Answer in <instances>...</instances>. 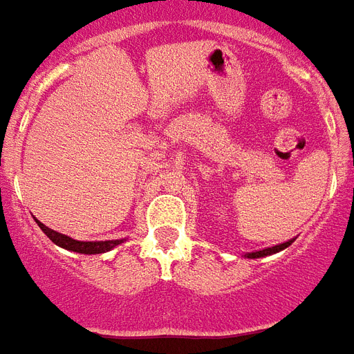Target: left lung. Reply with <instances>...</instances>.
<instances>
[{
  "label": "left lung",
  "mask_w": 354,
  "mask_h": 354,
  "mask_svg": "<svg viewBox=\"0 0 354 354\" xmlns=\"http://www.w3.org/2000/svg\"><path fill=\"white\" fill-rule=\"evenodd\" d=\"M294 239H288L285 243L273 245V247H268V249H262V251H254V252H245V259H262V257H270V254H275V252L283 251L286 249L288 245H292Z\"/></svg>",
  "instance_id": "obj_1"
}]
</instances>
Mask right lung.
<instances>
[{"instance_id": "right-lung-1", "label": "right lung", "mask_w": 354, "mask_h": 354, "mask_svg": "<svg viewBox=\"0 0 354 354\" xmlns=\"http://www.w3.org/2000/svg\"><path fill=\"white\" fill-rule=\"evenodd\" d=\"M35 223L39 224V228L46 234V237L56 243L62 249H66V251H73L79 252V254H102V252H107L111 249H115L117 245L124 243L126 239H107V241H79V239H73V237L66 236V234H60V232L53 230V228H48L43 223H39L37 218H35Z\"/></svg>"}]
</instances>
